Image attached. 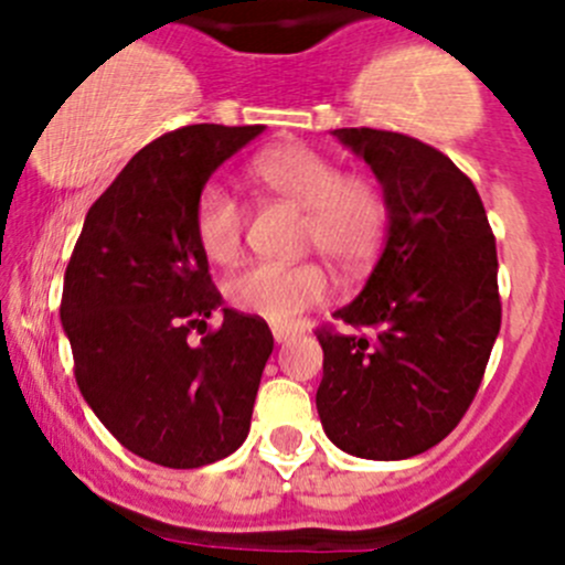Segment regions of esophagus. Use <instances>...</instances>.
Instances as JSON below:
<instances>
[{"label": "esophagus", "mask_w": 565, "mask_h": 565, "mask_svg": "<svg viewBox=\"0 0 565 565\" xmlns=\"http://www.w3.org/2000/svg\"><path fill=\"white\" fill-rule=\"evenodd\" d=\"M292 335H295L292 328H284V324H273V339H276L278 344H287Z\"/></svg>", "instance_id": "obj_1"}]
</instances>
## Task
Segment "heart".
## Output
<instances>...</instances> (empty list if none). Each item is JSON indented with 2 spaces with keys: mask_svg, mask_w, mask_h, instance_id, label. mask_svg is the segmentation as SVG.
I'll list each match as a JSON object with an SVG mask.
<instances>
[{
  "mask_svg": "<svg viewBox=\"0 0 565 565\" xmlns=\"http://www.w3.org/2000/svg\"><path fill=\"white\" fill-rule=\"evenodd\" d=\"M250 180L270 196L303 210L300 241L341 273H361L388 241L391 202L372 174L341 172L324 152L300 141L270 147L248 167ZM246 207L221 185H204L193 207V232L204 254L218 265L237 259L246 241ZM330 292L328 273L317 262L243 267L226 281L232 306L267 322L287 324L319 306Z\"/></svg>",
  "mask_w": 565,
  "mask_h": 565,
  "instance_id": "b5f03b06",
  "label": "heart"
}]
</instances>
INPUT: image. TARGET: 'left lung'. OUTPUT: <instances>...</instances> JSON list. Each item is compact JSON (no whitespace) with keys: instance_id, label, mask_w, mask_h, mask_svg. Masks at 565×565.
I'll return each instance as SVG.
<instances>
[{"instance_id":"left-lung-1","label":"left lung","mask_w":565,"mask_h":565,"mask_svg":"<svg viewBox=\"0 0 565 565\" xmlns=\"http://www.w3.org/2000/svg\"><path fill=\"white\" fill-rule=\"evenodd\" d=\"M383 182L385 250L363 292L335 311L366 333L317 328L324 435L352 457L407 459L451 435L500 333L498 248L476 185L407 134L333 130Z\"/></svg>"}]
</instances>
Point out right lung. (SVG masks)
Instances as JSON below:
<instances>
[{
    "label": "right lung",
    "mask_w": 565,
    "mask_h": 565,
    "mask_svg": "<svg viewBox=\"0 0 565 565\" xmlns=\"http://www.w3.org/2000/svg\"><path fill=\"white\" fill-rule=\"evenodd\" d=\"M259 134L185 125L141 147L95 199L67 262L60 317L78 391L128 451L174 470L243 446L273 352L259 317L224 309L207 328L221 292L193 232L204 182Z\"/></svg>",
    "instance_id": "1"
}]
</instances>
